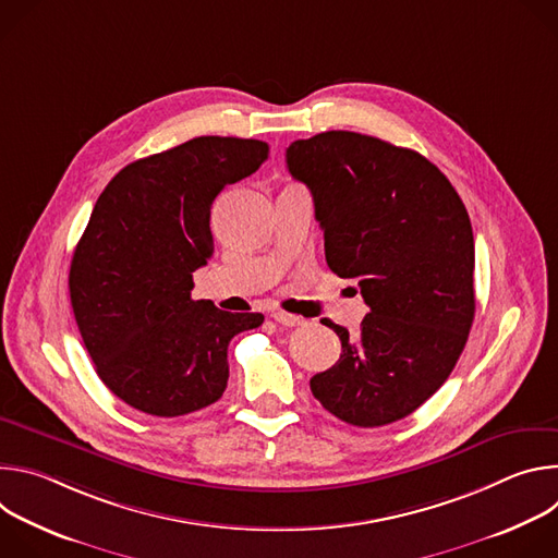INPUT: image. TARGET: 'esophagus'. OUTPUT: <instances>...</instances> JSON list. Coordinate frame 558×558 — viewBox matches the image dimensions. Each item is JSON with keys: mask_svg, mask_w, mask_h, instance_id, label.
I'll return each instance as SVG.
<instances>
[{"mask_svg": "<svg viewBox=\"0 0 558 558\" xmlns=\"http://www.w3.org/2000/svg\"><path fill=\"white\" fill-rule=\"evenodd\" d=\"M271 317L282 327H300V325H304V320H302L300 315H291V313H284V311H276Z\"/></svg>", "mask_w": 558, "mask_h": 558, "instance_id": "34e87169", "label": "esophagus"}]
</instances>
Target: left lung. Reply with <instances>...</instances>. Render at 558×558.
<instances>
[{
    "label": "left lung",
    "mask_w": 558,
    "mask_h": 558,
    "mask_svg": "<svg viewBox=\"0 0 558 558\" xmlns=\"http://www.w3.org/2000/svg\"><path fill=\"white\" fill-rule=\"evenodd\" d=\"M287 168L311 190L331 271L371 308L355 338L327 325L342 355L311 392L351 426L402 420L448 379L474 320L468 211L420 151L357 132L293 141Z\"/></svg>",
    "instance_id": "8db88e82"
}]
</instances>
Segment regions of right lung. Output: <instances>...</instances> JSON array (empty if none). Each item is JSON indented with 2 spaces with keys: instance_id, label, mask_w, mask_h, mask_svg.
<instances>
[{
  "instance_id": "1",
  "label": "right lung",
  "mask_w": 558,
  "mask_h": 558,
  "mask_svg": "<svg viewBox=\"0 0 558 558\" xmlns=\"http://www.w3.org/2000/svg\"><path fill=\"white\" fill-rule=\"evenodd\" d=\"M267 154L256 138L196 136L125 166L101 192L68 287L97 375L128 407L179 417L214 404L231 338L263 325V313L192 300V274L214 254L216 196Z\"/></svg>"
}]
</instances>
